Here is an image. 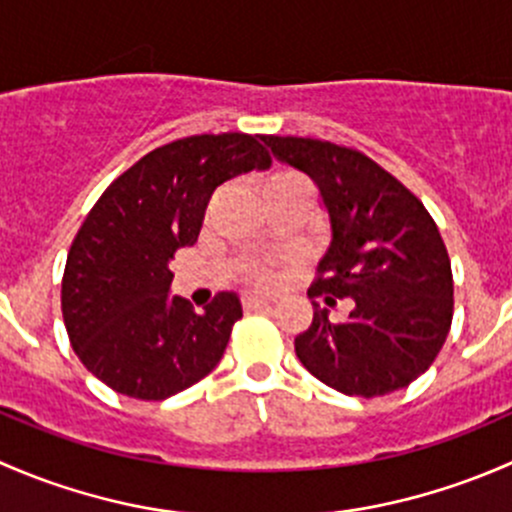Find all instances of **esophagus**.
Wrapping results in <instances>:
<instances>
[{"label":"esophagus","mask_w":512,"mask_h":512,"mask_svg":"<svg viewBox=\"0 0 512 512\" xmlns=\"http://www.w3.org/2000/svg\"><path fill=\"white\" fill-rule=\"evenodd\" d=\"M242 307H245V312H255V309L272 307V299H267V297H255V294H250V297L242 299Z\"/></svg>","instance_id":"obj_1"}]
</instances>
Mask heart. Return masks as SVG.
Instances as JSON below:
<instances>
[{
	"mask_svg": "<svg viewBox=\"0 0 512 512\" xmlns=\"http://www.w3.org/2000/svg\"><path fill=\"white\" fill-rule=\"evenodd\" d=\"M289 180H299L294 173H275L267 178L265 188H275V185L289 183ZM287 277V265L282 260H257L247 267V280L255 287H277Z\"/></svg>",
	"mask_w": 512,
	"mask_h": 512,
	"instance_id": "b5f03b06",
	"label": "heart"
}]
</instances>
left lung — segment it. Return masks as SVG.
Returning <instances> with one entry per match:
<instances>
[{
    "label": "left lung",
    "instance_id": "1",
    "mask_svg": "<svg viewBox=\"0 0 512 512\" xmlns=\"http://www.w3.org/2000/svg\"><path fill=\"white\" fill-rule=\"evenodd\" d=\"M277 160L317 183L332 242L309 299H352L344 322L314 304L294 339L304 369L347 396L404 389L433 364L453 319L446 245L421 200L356 148L319 138L262 136Z\"/></svg>",
    "mask_w": 512,
    "mask_h": 512
}]
</instances>
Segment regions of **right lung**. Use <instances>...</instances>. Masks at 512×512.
Segmentation results:
<instances>
[{
    "mask_svg": "<svg viewBox=\"0 0 512 512\" xmlns=\"http://www.w3.org/2000/svg\"><path fill=\"white\" fill-rule=\"evenodd\" d=\"M270 153L250 133H203L165 143L118 175L71 242L61 314L81 364L113 391L163 401L223 359L242 317L235 292L203 312L170 297V260L198 242L213 190Z\"/></svg>",
    "mask_w": 512,
    "mask_h": 512,
    "instance_id": "obj_1",
    "label": "right lung"
}]
</instances>
